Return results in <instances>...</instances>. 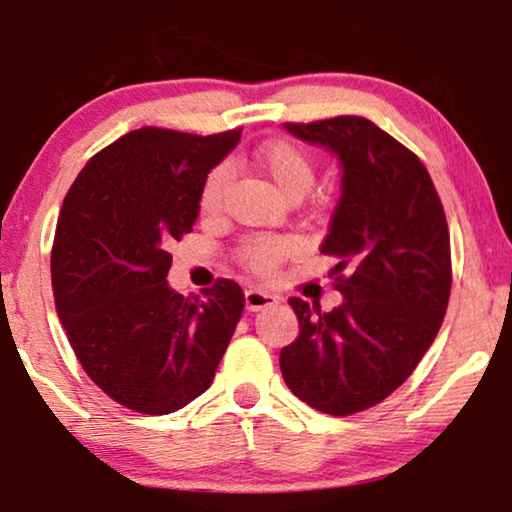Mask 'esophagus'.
Returning a JSON list of instances; mask_svg holds the SVG:
<instances>
[{
    "label": "esophagus",
    "instance_id": "obj_1",
    "mask_svg": "<svg viewBox=\"0 0 512 512\" xmlns=\"http://www.w3.org/2000/svg\"><path fill=\"white\" fill-rule=\"evenodd\" d=\"M274 304H276V297L267 293V290H257V288L245 290V309H248V312H260V309L274 307Z\"/></svg>",
    "mask_w": 512,
    "mask_h": 512
}]
</instances>
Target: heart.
Returning a JSON list of instances; mask_svg holds the SVG:
<instances>
[{"label":"heart","instance_id":"obj_1","mask_svg":"<svg viewBox=\"0 0 512 512\" xmlns=\"http://www.w3.org/2000/svg\"><path fill=\"white\" fill-rule=\"evenodd\" d=\"M255 165L267 174L271 184L276 186L283 196L302 198L312 189L316 179V165L312 155L293 141H271L255 151ZM229 165H217L208 172L200 189V210L215 212L222 205L226 186H229ZM290 245L283 238L271 236H252L238 248V260L248 267L252 274L269 276L274 274L283 257L288 255Z\"/></svg>","mask_w":512,"mask_h":512}]
</instances>
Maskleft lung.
Here are the masks:
<instances>
[{"mask_svg": "<svg viewBox=\"0 0 512 512\" xmlns=\"http://www.w3.org/2000/svg\"><path fill=\"white\" fill-rule=\"evenodd\" d=\"M340 160L342 191L321 252L333 255V312L290 297L300 335L281 349L290 392L331 416L380 404L428 352L451 293L442 200L418 155L357 115L283 125Z\"/></svg>", "mask_w": 512, "mask_h": 512, "instance_id": "obj_1", "label": "left lung"}]
</instances>
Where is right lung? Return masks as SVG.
Instances as JSON below:
<instances>
[{"instance_id": "obj_1", "label": "right lung", "mask_w": 512, "mask_h": 512, "mask_svg": "<svg viewBox=\"0 0 512 512\" xmlns=\"http://www.w3.org/2000/svg\"><path fill=\"white\" fill-rule=\"evenodd\" d=\"M238 139L241 129H134L96 153L63 200L51 248L58 319L89 378L137 413L165 416L208 390L243 314L229 278L205 300L165 281L170 245L193 229L203 181Z\"/></svg>"}]
</instances>
